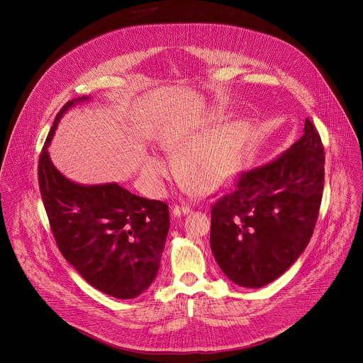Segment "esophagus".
I'll return each instance as SVG.
<instances>
[{
	"label": "esophagus",
	"instance_id": "obj_1",
	"mask_svg": "<svg viewBox=\"0 0 363 363\" xmlns=\"http://www.w3.org/2000/svg\"><path fill=\"white\" fill-rule=\"evenodd\" d=\"M191 213V208L188 205H175L172 208V214L175 217H181V216H185V214H189Z\"/></svg>",
	"mask_w": 363,
	"mask_h": 363
}]
</instances>
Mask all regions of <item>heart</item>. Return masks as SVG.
Returning a JSON list of instances; mask_svg holds the SVG:
<instances>
[{"instance_id": "1", "label": "heart", "mask_w": 363, "mask_h": 363, "mask_svg": "<svg viewBox=\"0 0 363 363\" xmlns=\"http://www.w3.org/2000/svg\"><path fill=\"white\" fill-rule=\"evenodd\" d=\"M211 125L203 129L208 130ZM202 130L169 132L162 136L161 147L179 158V175L198 192H211L221 186L238 169L250 140V126L244 121L225 123L208 135ZM143 172L152 181L167 174V167L157 158H147Z\"/></svg>"}]
</instances>
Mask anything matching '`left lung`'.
Segmentation results:
<instances>
[{
	"mask_svg": "<svg viewBox=\"0 0 363 363\" xmlns=\"http://www.w3.org/2000/svg\"><path fill=\"white\" fill-rule=\"evenodd\" d=\"M325 149L308 119L272 162L242 172L211 208V250L224 274L258 289L279 279L312 238L323 195Z\"/></svg>",
	"mask_w": 363,
	"mask_h": 363,
	"instance_id": "left-lung-1",
	"label": "left lung"
}]
</instances>
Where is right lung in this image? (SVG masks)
Segmentation results:
<instances>
[{
    "instance_id": "add662e5",
    "label": "right lung",
    "mask_w": 363,
    "mask_h": 363,
    "mask_svg": "<svg viewBox=\"0 0 363 363\" xmlns=\"http://www.w3.org/2000/svg\"><path fill=\"white\" fill-rule=\"evenodd\" d=\"M83 96L67 101L51 126L38 160V184L57 247L94 289L135 298L155 280L169 231L168 205L138 196L116 182L80 185L53 165L48 145L62 116Z\"/></svg>"
}]
</instances>
